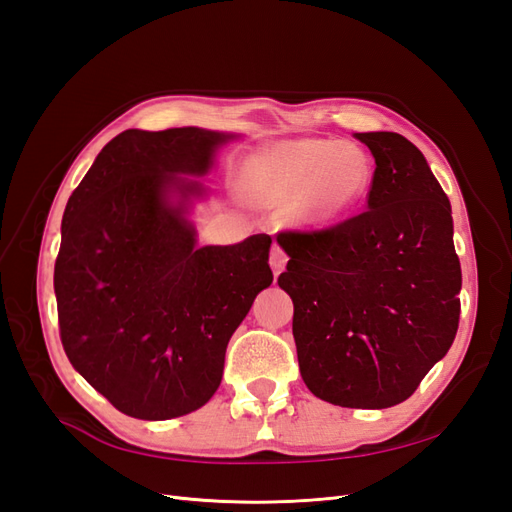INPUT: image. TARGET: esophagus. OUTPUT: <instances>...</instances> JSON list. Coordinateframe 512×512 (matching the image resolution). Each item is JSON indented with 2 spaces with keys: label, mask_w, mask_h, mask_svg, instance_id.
Wrapping results in <instances>:
<instances>
[{
  "label": "esophagus",
  "mask_w": 512,
  "mask_h": 512,
  "mask_svg": "<svg viewBox=\"0 0 512 512\" xmlns=\"http://www.w3.org/2000/svg\"><path fill=\"white\" fill-rule=\"evenodd\" d=\"M286 262H288V254L282 250L280 245H273L271 247V256H269V265H271L273 273L280 275L284 271V267H286Z\"/></svg>",
  "instance_id": "34e87169"
}]
</instances>
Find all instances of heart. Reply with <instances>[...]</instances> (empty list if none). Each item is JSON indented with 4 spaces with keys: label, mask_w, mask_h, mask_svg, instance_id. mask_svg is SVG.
<instances>
[{
    "label": "heart",
    "mask_w": 512,
    "mask_h": 512,
    "mask_svg": "<svg viewBox=\"0 0 512 512\" xmlns=\"http://www.w3.org/2000/svg\"><path fill=\"white\" fill-rule=\"evenodd\" d=\"M247 183L271 207H288L307 224L354 211L374 183V162L359 145L297 138L267 145L245 166Z\"/></svg>",
    "instance_id": "obj_1"
}]
</instances>
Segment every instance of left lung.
I'll return each mask as SVG.
<instances>
[{"label": "left lung", "instance_id": "1", "mask_svg": "<svg viewBox=\"0 0 512 512\" xmlns=\"http://www.w3.org/2000/svg\"><path fill=\"white\" fill-rule=\"evenodd\" d=\"M376 160L367 211L314 232H280V275L307 389L342 408L406 401L451 348L461 267L451 203L397 132L354 134Z\"/></svg>", "mask_w": 512, "mask_h": 512}]
</instances>
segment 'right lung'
<instances>
[{
  "label": "right lung",
  "instance_id": "1",
  "mask_svg": "<svg viewBox=\"0 0 512 512\" xmlns=\"http://www.w3.org/2000/svg\"><path fill=\"white\" fill-rule=\"evenodd\" d=\"M230 132L126 130L61 220L55 297L72 367L128 416L166 421L218 391L232 333L273 282L269 235L198 247L188 213ZM192 176V180L187 177Z\"/></svg>",
  "mask_w": 512,
  "mask_h": 512
}]
</instances>
